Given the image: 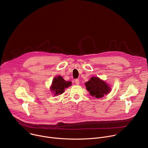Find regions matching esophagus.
I'll return each mask as SVG.
<instances>
[{
    "mask_svg": "<svg viewBox=\"0 0 148 148\" xmlns=\"http://www.w3.org/2000/svg\"><path fill=\"white\" fill-rule=\"evenodd\" d=\"M75 83H76L77 85H79V83H80V82H79V79H76V80H75Z\"/></svg>",
    "mask_w": 148,
    "mask_h": 148,
    "instance_id": "34e87169",
    "label": "esophagus"
}]
</instances>
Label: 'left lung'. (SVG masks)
<instances>
[{
	"instance_id": "8db88e82",
	"label": "left lung",
	"mask_w": 148,
	"mask_h": 148,
	"mask_svg": "<svg viewBox=\"0 0 148 148\" xmlns=\"http://www.w3.org/2000/svg\"><path fill=\"white\" fill-rule=\"evenodd\" d=\"M85 86L90 95L97 99L101 98L111 92L110 86L99 77H92L89 80L85 83Z\"/></svg>"
}]
</instances>
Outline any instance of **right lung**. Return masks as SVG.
<instances>
[{
    "label": "right lung",
    "instance_id": "right-lung-1",
    "mask_svg": "<svg viewBox=\"0 0 148 148\" xmlns=\"http://www.w3.org/2000/svg\"><path fill=\"white\" fill-rule=\"evenodd\" d=\"M72 82L65 80L61 76L55 77L52 80L50 90L54 96L62 95L66 88L71 86Z\"/></svg>",
    "mask_w": 148,
    "mask_h": 148
}]
</instances>
